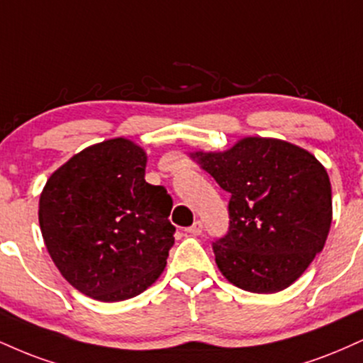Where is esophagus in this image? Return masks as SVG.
<instances>
[{
	"instance_id": "34e87169",
	"label": "esophagus",
	"mask_w": 363,
	"mask_h": 363,
	"mask_svg": "<svg viewBox=\"0 0 363 363\" xmlns=\"http://www.w3.org/2000/svg\"><path fill=\"white\" fill-rule=\"evenodd\" d=\"M186 231H187V233L194 235V237H196V235H201V233H203V223H201L199 220L194 221V223L191 225L189 228H186Z\"/></svg>"
}]
</instances>
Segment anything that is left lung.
I'll list each match as a JSON object with an SVG mask.
<instances>
[{"label":"left lung","instance_id":"8db88e82","mask_svg":"<svg viewBox=\"0 0 363 363\" xmlns=\"http://www.w3.org/2000/svg\"><path fill=\"white\" fill-rule=\"evenodd\" d=\"M231 194L230 226L216 238V265L243 291L289 287L325 247L331 225L326 169L304 148L248 137L226 152L194 154Z\"/></svg>","mask_w":363,"mask_h":363}]
</instances>
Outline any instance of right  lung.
I'll return each instance as SVG.
<instances>
[{
	"label": "right lung",
	"instance_id": "obj_1",
	"mask_svg": "<svg viewBox=\"0 0 363 363\" xmlns=\"http://www.w3.org/2000/svg\"><path fill=\"white\" fill-rule=\"evenodd\" d=\"M145 164L133 142L106 140L69 159L43 187V242L65 281L89 298H135L167 264L172 198L145 181Z\"/></svg>",
	"mask_w": 363,
	"mask_h": 363
}]
</instances>
